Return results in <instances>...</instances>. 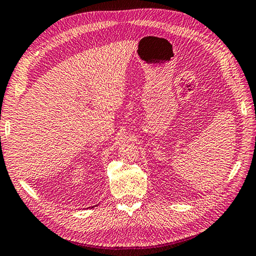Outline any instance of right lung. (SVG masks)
Returning <instances> with one entry per match:
<instances>
[{
    "label": "right lung",
    "mask_w": 256,
    "mask_h": 256,
    "mask_svg": "<svg viewBox=\"0 0 256 256\" xmlns=\"http://www.w3.org/2000/svg\"><path fill=\"white\" fill-rule=\"evenodd\" d=\"M95 206H97V205H95Z\"/></svg>",
    "instance_id": "right-lung-1"
}]
</instances>
